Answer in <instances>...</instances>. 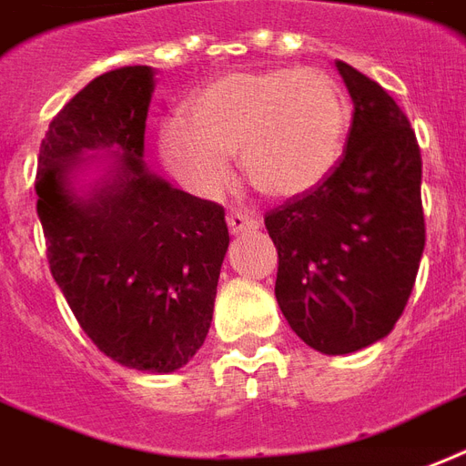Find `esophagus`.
<instances>
[{"label":"esophagus","mask_w":466,"mask_h":466,"mask_svg":"<svg viewBox=\"0 0 466 466\" xmlns=\"http://www.w3.org/2000/svg\"><path fill=\"white\" fill-rule=\"evenodd\" d=\"M227 227H229V232L232 234H241L258 229V222L254 218L244 215V212H229V215H227Z\"/></svg>","instance_id":"1"}]
</instances>
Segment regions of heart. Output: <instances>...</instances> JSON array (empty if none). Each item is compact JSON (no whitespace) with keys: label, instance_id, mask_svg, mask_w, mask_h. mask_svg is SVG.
I'll list each match as a JSON object with an SVG mask.
<instances>
[{"label":"heart","instance_id":"obj_1","mask_svg":"<svg viewBox=\"0 0 466 466\" xmlns=\"http://www.w3.org/2000/svg\"><path fill=\"white\" fill-rule=\"evenodd\" d=\"M351 122L342 85L318 67L244 70L187 99L182 124L158 131L166 168L198 195L229 183L237 154L248 186L268 198L310 193L337 168Z\"/></svg>","mask_w":466,"mask_h":466}]
</instances>
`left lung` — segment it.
<instances>
[{
	"instance_id": "1",
	"label": "left lung",
	"mask_w": 466,
	"mask_h": 466,
	"mask_svg": "<svg viewBox=\"0 0 466 466\" xmlns=\"http://www.w3.org/2000/svg\"><path fill=\"white\" fill-rule=\"evenodd\" d=\"M354 115L342 158L315 190L266 215L279 251L276 300L322 354L389 335L413 290L422 248L420 148L389 92L337 60Z\"/></svg>"
}]
</instances>
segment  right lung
<instances>
[{
	"label": "right lung",
	"mask_w": 466,
	"mask_h": 466,
	"mask_svg": "<svg viewBox=\"0 0 466 466\" xmlns=\"http://www.w3.org/2000/svg\"><path fill=\"white\" fill-rule=\"evenodd\" d=\"M154 87V67H116L53 116L35 209L53 279L85 335L122 367L170 374L208 337L229 232L219 205L144 161Z\"/></svg>",
	"instance_id": "obj_1"
}]
</instances>
